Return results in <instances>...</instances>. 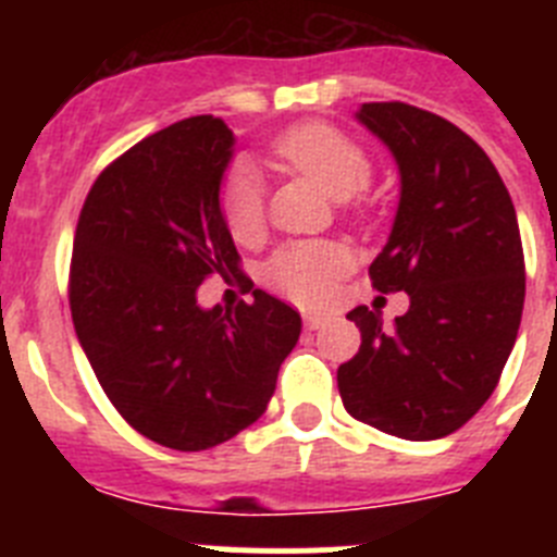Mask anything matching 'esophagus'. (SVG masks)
<instances>
[{
	"mask_svg": "<svg viewBox=\"0 0 557 557\" xmlns=\"http://www.w3.org/2000/svg\"><path fill=\"white\" fill-rule=\"evenodd\" d=\"M329 323V314H321V312H304V326L309 329V332H314V329H323Z\"/></svg>",
	"mask_w": 557,
	"mask_h": 557,
	"instance_id": "obj_1",
	"label": "esophagus"
}]
</instances>
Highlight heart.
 I'll return each mask as SVG.
<instances>
[{"mask_svg": "<svg viewBox=\"0 0 557 557\" xmlns=\"http://www.w3.org/2000/svg\"><path fill=\"white\" fill-rule=\"evenodd\" d=\"M273 152L284 164L307 178L334 200H348L371 181V159L359 141L326 122H304L287 127L273 141ZM220 211L236 243H248L262 231L264 191L259 172L236 164L220 186ZM348 253L332 243L284 245L268 262V282L298 304H326L348 270Z\"/></svg>", "mask_w": 557, "mask_h": 557, "instance_id": "obj_1", "label": "heart"}]
</instances>
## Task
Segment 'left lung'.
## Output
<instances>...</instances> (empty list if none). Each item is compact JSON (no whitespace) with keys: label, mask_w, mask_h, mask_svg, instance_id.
<instances>
[{"label":"left lung","mask_w":557,"mask_h":557,"mask_svg":"<svg viewBox=\"0 0 557 557\" xmlns=\"http://www.w3.org/2000/svg\"><path fill=\"white\" fill-rule=\"evenodd\" d=\"M357 122L391 150L398 209L371 278L407 293L393 329L348 312L362 346L337 368L343 407L405 441L460 430L513 351L524 307V253L508 189L471 136L407 102H362Z\"/></svg>","instance_id":"1"}]
</instances>
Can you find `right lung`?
Segmentation results:
<instances>
[{"instance_id":"right-lung-1","label":"right lung","mask_w":557,"mask_h":557,"mask_svg":"<svg viewBox=\"0 0 557 557\" xmlns=\"http://www.w3.org/2000/svg\"><path fill=\"white\" fill-rule=\"evenodd\" d=\"M234 141L220 116L152 133L102 170L77 220V339L120 416L166 449H211L262 418L301 334L264 289L234 312L198 304L211 273L245 278L220 211Z\"/></svg>"}]
</instances>
